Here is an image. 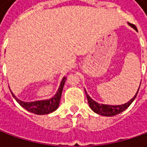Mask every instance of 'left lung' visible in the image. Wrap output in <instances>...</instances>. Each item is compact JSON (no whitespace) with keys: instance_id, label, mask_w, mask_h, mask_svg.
I'll list each match as a JSON object with an SVG mask.
<instances>
[{"instance_id":"8db88e82","label":"left lung","mask_w":147,"mask_h":147,"mask_svg":"<svg viewBox=\"0 0 147 147\" xmlns=\"http://www.w3.org/2000/svg\"><path fill=\"white\" fill-rule=\"evenodd\" d=\"M127 24H128V25L131 26L133 28H134L137 31L136 26L133 25L132 24H130V23H127ZM139 88H140V86H139ZM139 88L138 90V92H137V93L135 94V96L129 101H127V103H125V104L118 105H105L98 103V102L95 101L94 100H92V99L90 97V96L87 93L86 90H85V92H86V96H87V98H88L89 106H90V108L93 110L95 113H96L98 115H100L110 117V116H114L116 115H119L121 112H123V110L127 109V107L133 103V101L136 98V96H137L138 92L139 91Z\"/></svg>"}]
</instances>
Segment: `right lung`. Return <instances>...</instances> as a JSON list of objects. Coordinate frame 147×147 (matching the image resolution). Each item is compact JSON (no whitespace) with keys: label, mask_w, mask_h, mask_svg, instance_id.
Here are the masks:
<instances>
[{"label":"right lung","mask_w":147,"mask_h":147,"mask_svg":"<svg viewBox=\"0 0 147 147\" xmlns=\"http://www.w3.org/2000/svg\"><path fill=\"white\" fill-rule=\"evenodd\" d=\"M66 81V78L64 77L60 82L59 87L56 92V93L55 94V96H52L51 98L47 99V100H35V101H23L20 99H18L14 94L11 92V94L13 96V97L15 99V100L19 103V104L24 108L28 111L36 114V115H47L50 113H52L55 110H57V108L59 107V101H60V97H61V94L63 91V88L65 85V82ZM10 90V89H9Z\"/></svg>","instance_id":"1"}]
</instances>
